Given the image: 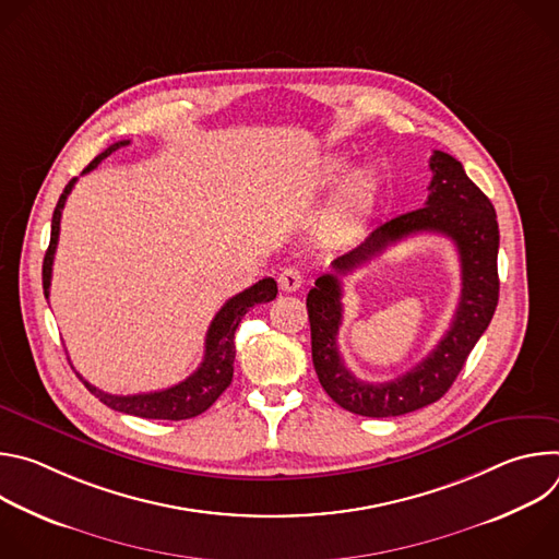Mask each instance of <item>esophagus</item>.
I'll use <instances>...</instances> for the list:
<instances>
[{"mask_svg": "<svg viewBox=\"0 0 559 559\" xmlns=\"http://www.w3.org/2000/svg\"><path fill=\"white\" fill-rule=\"evenodd\" d=\"M300 285H302V274L296 267H285L278 274V287L283 292H296V289H300Z\"/></svg>", "mask_w": 559, "mask_h": 559, "instance_id": "34e87169", "label": "esophagus"}]
</instances>
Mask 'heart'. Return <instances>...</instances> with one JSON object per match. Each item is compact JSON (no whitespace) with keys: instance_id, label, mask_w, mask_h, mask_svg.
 Masks as SVG:
<instances>
[{"instance_id":"heart-1","label":"heart","mask_w":559,"mask_h":559,"mask_svg":"<svg viewBox=\"0 0 559 559\" xmlns=\"http://www.w3.org/2000/svg\"><path fill=\"white\" fill-rule=\"evenodd\" d=\"M349 170V162L345 156L328 158L321 168V179L325 183L341 181ZM380 197V177L376 170L365 168L358 170L343 188V192L336 199L334 205V223L341 229H354L358 227L376 207Z\"/></svg>"}]
</instances>
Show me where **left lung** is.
I'll return each instance as SVG.
<instances>
[{"mask_svg":"<svg viewBox=\"0 0 559 559\" xmlns=\"http://www.w3.org/2000/svg\"><path fill=\"white\" fill-rule=\"evenodd\" d=\"M429 168L433 179L425 207L378 225L360 246L334 259L332 274L318 276L307 294L311 360L318 380L336 405L358 416H403L440 401L498 307L500 229L496 210L451 154L433 150ZM418 230L444 233L459 248L463 292L452 328L437 349L407 374L386 383L358 381L344 367L335 343L342 322L340 276Z\"/></svg>","mask_w":559,"mask_h":559,"instance_id":"obj_1","label":"left lung"}]
</instances>
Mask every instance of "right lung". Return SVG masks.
<instances>
[{"label":"right lung","instance_id":"right-lung-1","mask_svg":"<svg viewBox=\"0 0 559 559\" xmlns=\"http://www.w3.org/2000/svg\"><path fill=\"white\" fill-rule=\"evenodd\" d=\"M130 141H119L106 147L99 156H95L84 170L91 173L95 170L106 156H110L115 150L121 145H128ZM76 179H70L68 186L63 188L55 214H52V227H50V246L44 257V267H41V281H44V294L48 298L50 294V276H52V261H55V250L59 241V223H61V210L66 205L68 194L72 192ZM276 281L274 278H263L257 285L243 289L241 294L231 296L218 313L212 318L210 330L205 334V356L203 362L194 373H190L183 382L162 389V391H150V393H136V395H112L106 393L97 386H93L88 380H84L86 389L97 395L104 405H108L115 412L147 418V420H188L214 405L216 397L229 386L231 373H234V332L241 323V318L250 311V307L259 302H270L276 298Z\"/></svg>","mask_w":559,"mask_h":559}]
</instances>
